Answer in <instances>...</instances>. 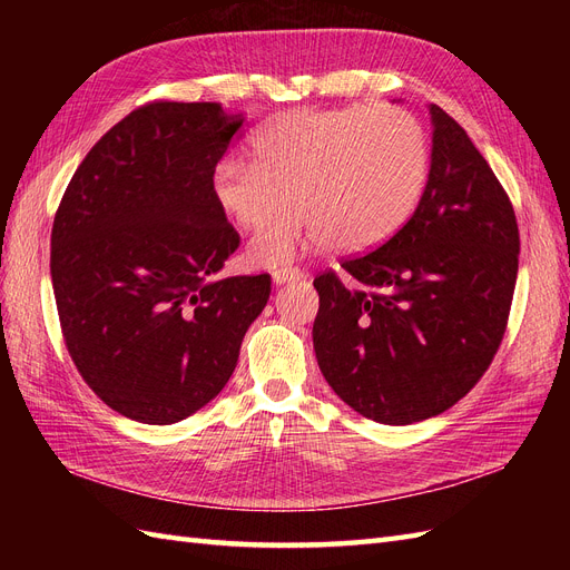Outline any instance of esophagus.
I'll use <instances>...</instances> for the list:
<instances>
[{"instance_id": "esophagus-1", "label": "esophagus", "mask_w": 570, "mask_h": 570, "mask_svg": "<svg viewBox=\"0 0 570 570\" xmlns=\"http://www.w3.org/2000/svg\"><path fill=\"white\" fill-rule=\"evenodd\" d=\"M304 278V271L297 266H283V268H275L273 271V283L275 285H283V283H295Z\"/></svg>"}]
</instances>
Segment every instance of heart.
<instances>
[{"label": "heart", "instance_id": "b5f03b06", "mask_svg": "<svg viewBox=\"0 0 570 570\" xmlns=\"http://www.w3.org/2000/svg\"><path fill=\"white\" fill-rule=\"evenodd\" d=\"M252 159H220L212 195L237 228L256 233L281 214L287 189L299 204L258 235L249 258L281 266L335 245H383L416 209L430 176V147L416 116L390 105L292 109L258 128Z\"/></svg>", "mask_w": 570, "mask_h": 570}]
</instances>
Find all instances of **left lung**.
<instances>
[{
    "label": "left lung",
    "instance_id": "1",
    "mask_svg": "<svg viewBox=\"0 0 570 570\" xmlns=\"http://www.w3.org/2000/svg\"><path fill=\"white\" fill-rule=\"evenodd\" d=\"M433 159L416 212L344 278H314V350L344 404L409 425L469 394L507 333L519 223L502 183L456 120L430 105Z\"/></svg>",
    "mask_w": 570,
    "mask_h": 570
}]
</instances>
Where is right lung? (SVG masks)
<instances>
[{
  "label": "right lung",
  "mask_w": 570,
  "mask_h": 570,
  "mask_svg": "<svg viewBox=\"0 0 570 570\" xmlns=\"http://www.w3.org/2000/svg\"><path fill=\"white\" fill-rule=\"evenodd\" d=\"M243 116L216 101L137 107L88 151L51 226L66 350L120 416L170 425L226 387L271 275L218 278L239 235L212 195Z\"/></svg>",
  "instance_id": "obj_1"
}]
</instances>
